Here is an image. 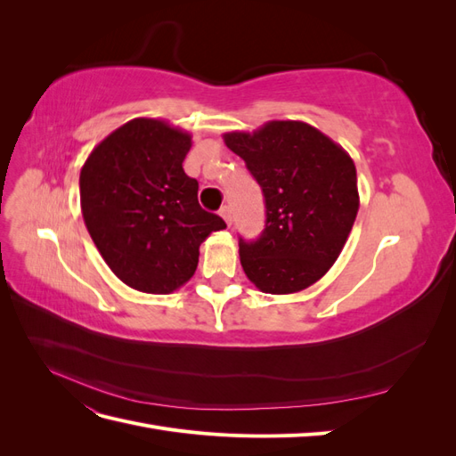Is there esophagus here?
<instances>
[{"mask_svg": "<svg viewBox=\"0 0 456 456\" xmlns=\"http://www.w3.org/2000/svg\"><path fill=\"white\" fill-rule=\"evenodd\" d=\"M220 216H223L224 218V223L230 226L232 224V209H230V207L228 205H224L223 207V209H220Z\"/></svg>", "mask_w": 456, "mask_h": 456, "instance_id": "1", "label": "esophagus"}]
</instances>
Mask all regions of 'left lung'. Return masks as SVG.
<instances>
[{
    "instance_id": "8db88e82",
    "label": "left lung",
    "mask_w": 456,
    "mask_h": 456,
    "mask_svg": "<svg viewBox=\"0 0 456 456\" xmlns=\"http://www.w3.org/2000/svg\"><path fill=\"white\" fill-rule=\"evenodd\" d=\"M223 139L256 178L266 203L262 236L240 240L245 275L270 295L314 285L342 253L360 209L354 159L305 121L273 119Z\"/></svg>"
}]
</instances>
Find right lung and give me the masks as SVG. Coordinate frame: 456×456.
I'll list each match as a JSON object with an SVG mask.
<instances>
[{
    "instance_id": "obj_1",
    "label": "right lung",
    "mask_w": 456,
    "mask_h": 456,
    "mask_svg": "<svg viewBox=\"0 0 456 456\" xmlns=\"http://www.w3.org/2000/svg\"><path fill=\"white\" fill-rule=\"evenodd\" d=\"M191 134L169 121L134 118L96 144L79 173L86 226L118 278L169 295L194 275L200 245L224 230L198 203V181L183 161Z\"/></svg>"
}]
</instances>
